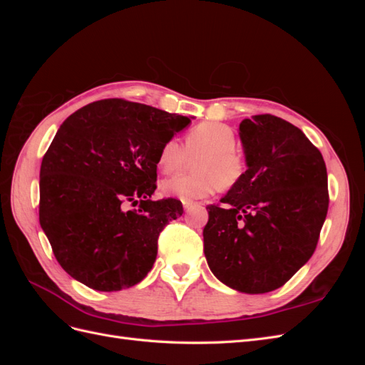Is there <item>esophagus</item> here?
<instances>
[{"instance_id": "obj_1", "label": "esophagus", "mask_w": 365, "mask_h": 365, "mask_svg": "<svg viewBox=\"0 0 365 365\" xmlns=\"http://www.w3.org/2000/svg\"><path fill=\"white\" fill-rule=\"evenodd\" d=\"M196 205H197V204H196V202H192V201H184V202H182V207H184L185 212H189L190 208H193V207H196Z\"/></svg>"}]
</instances>
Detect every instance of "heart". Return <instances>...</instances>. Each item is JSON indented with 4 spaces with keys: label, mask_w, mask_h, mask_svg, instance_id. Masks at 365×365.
Listing matches in <instances>:
<instances>
[{
    "label": "heart",
    "mask_w": 365,
    "mask_h": 365,
    "mask_svg": "<svg viewBox=\"0 0 365 365\" xmlns=\"http://www.w3.org/2000/svg\"><path fill=\"white\" fill-rule=\"evenodd\" d=\"M233 128L216 121H204L187 132L184 148L170 138L158 152V168L163 173L184 170L195 160V175L172 176L161 182L164 196L181 201L202 200L220 189L237 185L248 170L247 157L236 149Z\"/></svg>",
    "instance_id": "1"
}]
</instances>
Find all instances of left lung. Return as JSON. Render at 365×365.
Returning <instances> with one entry per match:
<instances>
[{"mask_svg":"<svg viewBox=\"0 0 365 365\" xmlns=\"http://www.w3.org/2000/svg\"><path fill=\"white\" fill-rule=\"evenodd\" d=\"M248 170L208 205L204 252L216 277L245 294L280 288L312 257L329 208L327 170L303 132L280 117L239 126Z\"/></svg>","mask_w":365,"mask_h":365,"instance_id":"left-lung-1","label":"left lung"}]
</instances>
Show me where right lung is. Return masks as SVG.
<instances>
[{"label": "right lung", "mask_w": 365, "mask_h": 365, "mask_svg": "<svg viewBox=\"0 0 365 365\" xmlns=\"http://www.w3.org/2000/svg\"><path fill=\"white\" fill-rule=\"evenodd\" d=\"M189 123V117L105 98L61 125L41 164L39 224L73 279L111 292L146 277L163 228L184 212L175 197L150 200L158 152Z\"/></svg>", "instance_id": "right-lung-1"}]
</instances>
